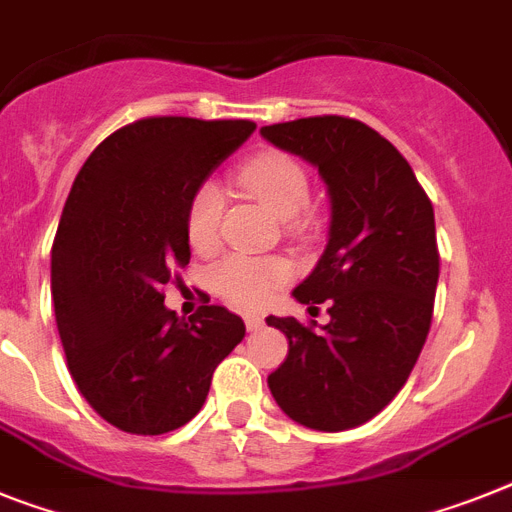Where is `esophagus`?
I'll list each match as a JSON object with an SVG mask.
<instances>
[{
    "mask_svg": "<svg viewBox=\"0 0 512 512\" xmlns=\"http://www.w3.org/2000/svg\"><path fill=\"white\" fill-rule=\"evenodd\" d=\"M244 325H247V330H252V333H255V330L263 328L265 320H263V315H255V312H252V315H244Z\"/></svg>",
    "mask_w": 512,
    "mask_h": 512,
    "instance_id": "esophagus-1",
    "label": "esophagus"
}]
</instances>
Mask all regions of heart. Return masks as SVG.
Returning <instances> with one entry per match:
<instances>
[{
	"label": "heart",
	"mask_w": 512,
	"mask_h": 512,
	"mask_svg": "<svg viewBox=\"0 0 512 512\" xmlns=\"http://www.w3.org/2000/svg\"><path fill=\"white\" fill-rule=\"evenodd\" d=\"M236 184L255 197L278 218H286V231L302 236L315 226V213L309 210L312 184L304 163L286 150L265 148L244 158L236 166ZM223 203L216 187L203 184L190 197L184 234L200 255H210L221 242ZM291 278V265L283 257L229 255L213 270V286L234 307L255 309L270 299Z\"/></svg>",
	"instance_id": "b5f03b06"
}]
</instances>
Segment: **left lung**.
<instances>
[{
	"label": "left lung",
	"instance_id": "8db88e82",
	"mask_svg": "<svg viewBox=\"0 0 512 512\" xmlns=\"http://www.w3.org/2000/svg\"><path fill=\"white\" fill-rule=\"evenodd\" d=\"M260 132L315 163L333 203L325 255L294 289L302 304L328 302L330 322L265 317L289 338L268 388L304 427H359L406 385L427 341L440 278L435 210L409 161L359 119L322 114Z\"/></svg>",
	"mask_w": 512,
	"mask_h": 512
}]
</instances>
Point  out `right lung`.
<instances>
[{
    "label": "right lung",
    "instance_id": "add662e5",
    "mask_svg": "<svg viewBox=\"0 0 512 512\" xmlns=\"http://www.w3.org/2000/svg\"><path fill=\"white\" fill-rule=\"evenodd\" d=\"M255 127L137 119L111 132L75 176L51 247L54 315L77 390L122 432L184 427L244 338V322L221 304L190 320L163 307V283L190 263V197Z\"/></svg>",
    "mask_w": 512,
    "mask_h": 512
}]
</instances>
